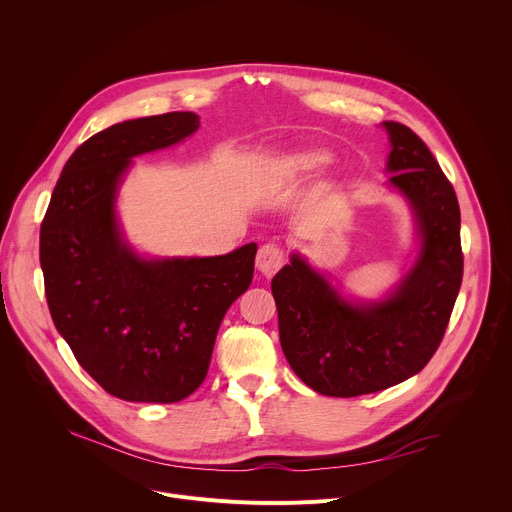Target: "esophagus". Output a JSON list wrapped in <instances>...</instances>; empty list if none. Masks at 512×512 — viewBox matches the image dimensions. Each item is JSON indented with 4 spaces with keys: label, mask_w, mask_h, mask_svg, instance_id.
<instances>
[{
    "label": "esophagus",
    "mask_w": 512,
    "mask_h": 512,
    "mask_svg": "<svg viewBox=\"0 0 512 512\" xmlns=\"http://www.w3.org/2000/svg\"><path fill=\"white\" fill-rule=\"evenodd\" d=\"M283 265V251L275 243H267L259 249L257 253V269L265 275L271 277L277 273V269Z\"/></svg>",
    "instance_id": "obj_1"
}]
</instances>
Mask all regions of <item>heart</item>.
Wrapping results in <instances>:
<instances>
[{
  "label": "heart",
  "mask_w": 512,
  "mask_h": 512,
  "mask_svg": "<svg viewBox=\"0 0 512 512\" xmlns=\"http://www.w3.org/2000/svg\"><path fill=\"white\" fill-rule=\"evenodd\" d=\"M328 162H330V154L328 152H324V150H306V152L296 154L294 158L287 162V170L294 172V174H298V172H314V170L324 168Z\"/></svg>",
  "instance_id": "heart-1"
}]
</instances>
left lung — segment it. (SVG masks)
<instances>
[{"label":"left lung","instance_id":"left-lung-1","mask_svg":"<svg viewBox=\"0 0 512 512\" xmlns=\"http://www.w3.org/2000/svg\"><path fill=\"white\" fill-rule=\"evenodd\" d=\"M383 127L391 143L387 184L415 218L411 269L381 300L346 298L300 253H291L271 281L289 367L328 397L377 393L417 375L440 346L462 285L454 186L407 125Z\"/></svg>","mask_w":512,"mask_h":512}]
</instances>
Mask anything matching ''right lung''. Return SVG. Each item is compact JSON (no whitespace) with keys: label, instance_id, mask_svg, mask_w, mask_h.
Segmentation results:
<instances>
[{"label":"right lung","instance_id":"add662e5","mask_svg":"<svg viewBox=\"0 0 512 512\" xmlns=\"http://www.w3.org/2000/svg\"><path fill=\"white\" fill-rule=\"evenodd\" d=\"M174 111L115 123L68 158L40 227V265L56 330L113 397L176 403L204 381L231 304L253 279L257 245L214 257H143L125 239L117 194L133 158L190 137Z\"/></svg>","mask_w":512,"mask_h":512}]
</instances>
